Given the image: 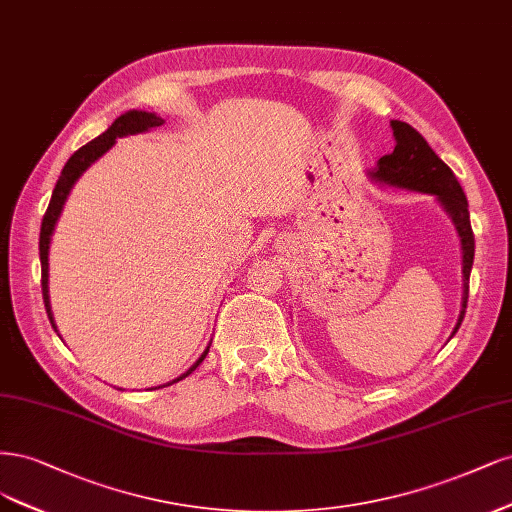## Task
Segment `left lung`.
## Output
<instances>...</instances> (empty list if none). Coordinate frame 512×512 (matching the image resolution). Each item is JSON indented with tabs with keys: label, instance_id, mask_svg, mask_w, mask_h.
<instances>
[{
	"label": "left lung",
	"instance_id": "8db88e82",
	"mask_svg": "<svg viewBox=\"0 0 512 512\" xmlns=\"http://www.w3.org/2000/svg\"><path fill=\"white\" fill-rule=\"evenodd\" d=\"M391 127L395 136L393 153L378 159L376 170L370 172V176L393 187L436 195L444 210L451 214L457 234L461 238V251H464V304H461V312L455 325L457 332L466 315L468 283L474 261V234L470 225L468 200L464 189L457 183L453 170L432 151V146L425 142V138L415 127L402 121H391Z\"/></svg>",
	"mask_w": 512,
	"mask_h": 512
}]
</instances>
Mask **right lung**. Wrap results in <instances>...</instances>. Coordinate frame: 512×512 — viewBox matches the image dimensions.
Segmentation results:
<instances>
[{
    "mask_svg": "<svg viewBox=\"0 0 512 512\" xmlns=\"http://www.w3.org/2000/svg\"><path fill=\"white\" fill-rule=\"evenodd\" d=\"M163 123V119H159L157 114L153 112H142V110H131V112H125L121 114V117L114 121L108 131H104V134L100 138L91 140L89 144H85L82 148H78V151L68 159V163L63 166V172L57 180L55 185V191H53V197H51V204H48L46 212H44V219H42V229H40V263H42V298H44V306H46V315L48 319H51L53 327H55V321H53V312H51V300H48V244H51V236H53V229H55V223L59 219V214L63 210V204L65 200H68L70 195V189L74 187V183L78 180V176L85 172L91 163L102 157L108 148L114 144V140L121 138V136H127V134H138V131H146L151 127H159ZM57 329V327H55ZM210 349V346H208ZM208 349L204 351V355L195 361V364L183 374L178 376L176 381L172 383H178L183 381L185 376H189L197 366L202 364L204 357L208 355ZM168 383V385H172Z\"/></svg>",
    "mask_w": 512,
    "mask_h": 512,
    "instance_id": "obj_1",
    "label": "right lung"
}]
</instances>
